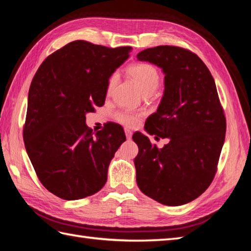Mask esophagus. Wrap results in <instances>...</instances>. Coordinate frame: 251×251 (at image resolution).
Masks as SVG:
<instances>
[{"mask_svg": "<svg viewBox=\"0 0 251 251\" xmlns=\"http://www.w3.org/2000/svg\"><path fill=\"white\" fill-rule=\"evenodd\" d=\"M125 135H126V138L127 139H131V136H132V131L128 128H125Z\"/></svg>", "mask_w": 251, "mask_h": 251, "instance_id": "34e87169", "label": "esophagus"}]
</instances>
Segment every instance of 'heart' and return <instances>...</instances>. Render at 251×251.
I'll return each instance as SVG.
<instances>
[{
	"instance_id": "1",
	"label": "heart",
	"mask_w": 251,
	"mask_h": 251,
	"mask_svg": "<svg viewBox=\"0 0 251 251\" xmlns=\"http://www.w3.org/2000/svg\"><path fill=\"white\" fill-rule=\"evenodd\" d=\"M128 74L134 79L140 92L146 94H153L161 84V74L157 69L149 62H137L128 68ZM116 76L113 74L109 79L106 93L110 95L114 88ZM115 120L127 127H134L140 122V114L132 113L130 111H117L114 114Z\"/></svg>"
}]
</instances>
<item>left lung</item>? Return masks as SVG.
Instances as JSON below:
<instances>
[{"label":"left lung","mask_w":251,"mask_h":251,"mask_svg":"<svg viewBox=\"0 0 251 251\" xmlns=\"http://www.w3.org/2000/svg\"><path fill=\"white\" fill-rule=\"evenodd\" d=\"M137 58L162 68L165 74L161 103L145 128L155 139H169L158 149L141 132L132 136L139 148L137 184L163 205H184L210 185L225 143L226 121L215 79L199 56L181 47H152Z\"/></svg>","instance_id":"obj_1"}]
</instances>
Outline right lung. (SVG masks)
<instances>
[{
  "instance_id": "add662e5",
  "label": "right lung",
  "mask_w": 251,
  "mask_h": 251,
  "mask_svg": "<svg viewBox=\"0 0 251 251\" xmlns=\"http://www.w3.org/2000/svg\"><path fill=\"white\" fill-rule=\"evenodd\" d=\"M130 51L73 41L47 57L32 79L25 147L41 183L62 200L102 189L111 159L126 140L119 124L93 132L85 115L104 104L109 78Z\"/></svg>"
}]
</instances>
